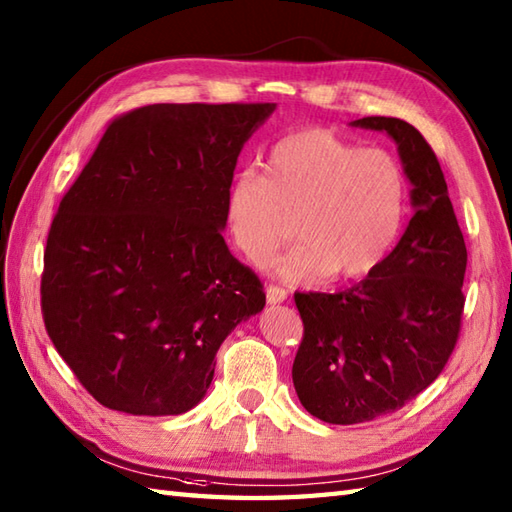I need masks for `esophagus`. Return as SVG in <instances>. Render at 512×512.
Returning a JSON list of instances; mask_svg holds the SVG:
<instances>
[{
	"instance_id": "obj_1",
	"label": "esophagus",
	"mask_w": 512,
	"mask_h": 512,
	"mask_svg": "<svg viewBox=\"0 0 512 512\" xmlns=\"http://www.w3.org/2000/svg\"><path fill=\"white\" fill-rule=\"evenodd\" d=\"M266 299H268V303H273V306H275V303H284L288 299V290L281 288V286L270 284L266 288Z\"/></svg>"
}]
</instances>
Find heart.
<instances>
[{"mask_svg": "<svg viewBox=\"0 0 512 512\" xmlns=\"http://www.w3.org/2000/svg\"><path fill=\"white\" fill-rule=\"evenodd\" d=\"M405 211L407 173L400 160L328 129L281 138L266 156V176L242 169L224 204L228 235L253 264H266L297 220L299 244L275 262L277 275L288 281L374 273L394 248Z\"/></svg>", "mask_w": 512, "mask_h": 512, "instance_id": "1", "label": "heart"}]
</instances>
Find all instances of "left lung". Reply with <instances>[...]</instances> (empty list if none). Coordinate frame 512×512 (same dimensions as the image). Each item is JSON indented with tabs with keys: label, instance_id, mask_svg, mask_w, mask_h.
I'll use <instances>...</instances> for the list:
<instances>
[{
	"label": "left lung",
	"instance_id": "left-lung-1",
	"mask_svg": "<svg viewBox=\"0 0 512 512\" xmlns=\"http://www.w3.org/2000/svg\"><path fill=\"white\" fill-rule=\"evenodd\" d=\"M352 127L398 145L413 215L361 284L295 295L303 341L292 383L306 411L330 424L387 416L427 389L458 343L464 310L466 246L433 149L400 118L367 116Z\"/></svg>",
	"mask_w": 512,
	"mask_h": 512
}]
</instances>
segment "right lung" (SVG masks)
I'll return each instance as SVG.
<instances>
[{"instance_id":"1","label":"right lung","mask_w":512,"mask_h":512,"mask_svg":"<svg viewBox=\"0 0 512 512\" xmlns=\"http://www.w3.org/2000/svg\"><path fill=\"white\" fill-rule=\"evenodd\" d=\"M275 103H158L107 125L54 215L41 275L48 336L114 411L178 416L266 295L222 231L237 156Z\"/></svg>"}]
</instances>
